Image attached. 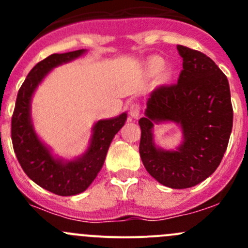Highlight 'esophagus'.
<instances>
[{
  "label": "esophagus",
  "mask_w": 248,
  "mask_h": 248,
  "mask_svg": "<svg viewBox=\"0 0 248 248\" xmlns=\"http://www.w3.org/2000/svg\"><path fill=\"white\" fill-rule=\"evenodd\" d=\"M129 115L132 119H138L140 115V106L137 103H133L129 107Z\"/></svg>",
  "instance_id": "34e87169"
}]
</instances>
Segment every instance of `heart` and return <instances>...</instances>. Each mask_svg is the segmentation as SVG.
<instances>
[{
    "mask_svg": "<svg viewBox=\"0 0 248 248\" xmlns=\"http://www.w3.org/2000/svg\"><path fill=\"white\" fill-rule=\"evenodd\" d=\"M149 66L152 71H159L163 67V60L159 57H152L149 61Z\"/></svg>",
    "mask_w": 248,
    "mask_h": 248,
    "instance_id": "1",
    "label": "heart"
}]
</instances>
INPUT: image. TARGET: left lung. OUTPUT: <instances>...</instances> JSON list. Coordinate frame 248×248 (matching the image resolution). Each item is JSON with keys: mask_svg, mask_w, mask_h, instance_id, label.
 <instances>
[{"mask_svg": "<svg viewBox=\"0 0 248 248\" xmlns=\"http://www.w3.org/2000/svg\"><path fill=\"white\" fill-rule=\"evenodd\" d=\"M182 71L177 84L161 86L147 99L139 154L147 172L163 186L189 188L214 174L228 146L232 127L229 82L210 57L177 46ZM174 122L183 142L166 150L154 142L153 126Z\"/></svg>", "mask_w": 248, "mask_h": 248, "instance_id": "1", "label": "left lung"}]
</instances>
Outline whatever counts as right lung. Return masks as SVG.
<instances>
[{"mask_svg": "<svg viewBox=\"0 0 248 248\" xmlns=\"http://www.w3.org/2000/svg\"><path fill=\"white\" fill-rule=\"evenodd\" d=\"M85 49L66 54H52L38 62L29 73L17 92L12 116V141L22 170L33 182L57 196H76L84 192L96 179L106 161L110 142L127 120L126 112L112 119L99 120L92 127L90 145L81 156L63 159L52 155L36 133L31 117L34 91L55 67L73 61Z\"/></svg>", "mask_w": 248, "mask_h": 248, "instance_id": "add662e5", "label": "right lung"}]
</instances>
